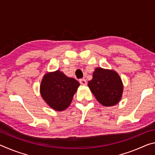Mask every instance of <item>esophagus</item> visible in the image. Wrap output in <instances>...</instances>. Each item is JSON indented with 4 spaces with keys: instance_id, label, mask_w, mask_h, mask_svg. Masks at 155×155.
I'll return each mask as SVG.
<instances>
[{
    "instance_id": "obj_1",
    "label": "esophagus",
    "mask_w": 155,
    "mask_h": 155,
    "mask_svg": "<svg viewBox=\"0 0 155 155\" xmlns=\"http://www.w3.org/2000/svg\"><path fill=\"white\" fill-rule=\"evenodd\" d=\"M79 82H80V83L81 84V85H87V81H86L85 79H83V78H81V79H80L79 80Z\"/></svg>"
}]
</instances>
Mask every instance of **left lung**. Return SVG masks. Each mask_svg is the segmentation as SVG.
Instances as JSON below:
<instances>
[{
	"label": "left lung",
	"mask_w": 155,
	"mask_h": 155,
	"mask_svg": "<svg viewBox=\"0 0 155 155\" xmlns=\"http://www.w3.org/2000/svg\"><path fill=\"white\" fill-rule=\"evenodd\" d=\"M88 86L97 101L104 106H114L121 99L122 80L114 70L96 68Z\"/></svg>",
	"instance_id": "left-lung-1"
}]
</instances>
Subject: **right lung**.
I'll list each match as a JSON object with an SVG mask.
<instances>
[{
    "mask_svg": "<svg viewBox=\"0 0 155 155\" xmlns=\"http://www.w3.org/2000/svg\"><path fill=\"white\" fill-rule=\"evenodd\" d=\"M80 83L59 70L44 75L40 85L41 97L56 111H64L71 103Z\"/></svg>",
    "mask_w": 155,
    "mask_h": 155,
    "instance_id": "obj_1",
    "label": "right lung"
}]
</instances>
